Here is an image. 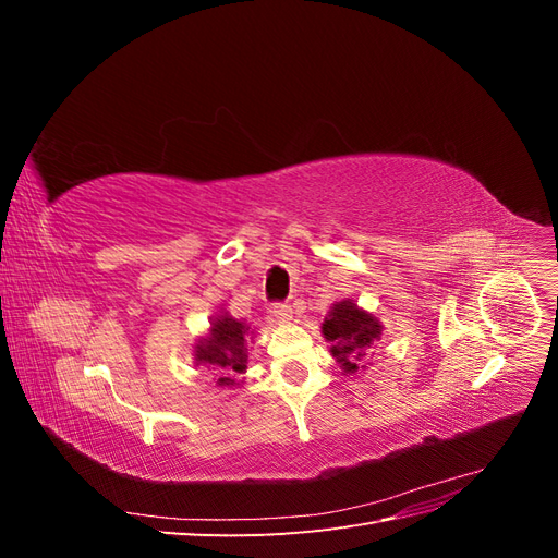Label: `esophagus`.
Here are the masks:
<instances>
[{"label":"esophagus","mask_w":558,"mask_h":558,"mask_svg":"<svg viewBox=\"0 0 558 558\" xmlns=\"http://www.w3.org/2000/svg\"><path fill=\"white\" fill-rule=\"evenodd\" d=\"M272 316L279 320V324H289V320L293 318V310L291 305H286V302H277V305H272Z\"/></svg>","instance_id":"obj_1"}]
</instances>
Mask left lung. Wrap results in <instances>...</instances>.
<instances>
[{"mask_svg": "<svg viewBox=\"0 0 558 558\" xmlns=\"http://www.w3.org/2000/svg\"><path fill=\"white\" fill-rule=\"evenodd\" d=\"M326 342H330V353L342 365L344 373H359V363L381 337V324L353 300H342L332 305L324 326Z\"/></svg>", "mask_w": 558, "mask_h": 558, "instance_id": "1", "label": "left lung"}]
</instances>
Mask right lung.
Segmentation results:
<instances>
[{
    "label": "right lung",
    "mask_w": 558,
    "mask_h": 558,
    "mask_svg": "<svg viewBox=\"0 0 558 558\" xmlns=\"http://www.w3.org/2000/svg\"><path fill=\"white\" fill-rule=\"evenodd\" d=\"M251 328L244 320L232 318L228 312L211 318L209 335L202 337L195 344V365L214 367L221 373L218 384L234 386V375H242L246 369L248 351H246V337Z\"/></svg>",
    "instance_id": "1"
}]
</instances>
